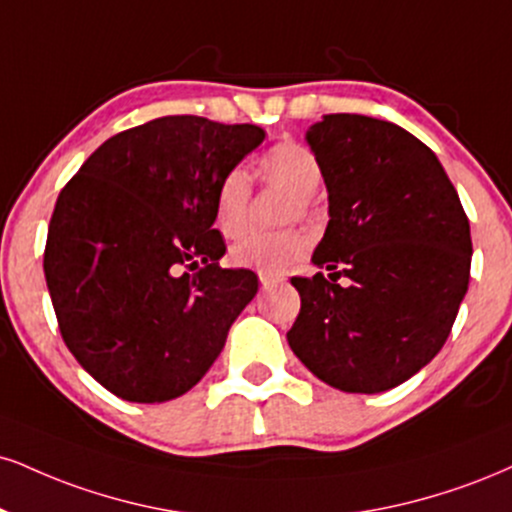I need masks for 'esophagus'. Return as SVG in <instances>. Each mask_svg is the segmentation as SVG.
Here are the masks:
<instances>
[{
    "label": "esophagus",
    "instance_id": "1",
    "mask_svg": "<svg viewBox=\"0 0 512 512\" xmlns=\"http://www.w3.org/2000/svg\"><path fill=\"white\" fill-rule=\"evenodd\" d=\"M257 276H260V283H262L264 288L276 286V283H281V281H283L281 276H274V274H267V272H257Z\"/></svg>",
    "mask_w": 512,
    "mask_h": 512
}]
</instances>
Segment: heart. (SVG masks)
Instances as JSON below:
<instances>
[{
	"instance_id": "heart-1",
	"label": "heart",
	"mask_w": 512,
	"mask_h": 512,
	"mask_svg": "<svg viewBox=\"0 0 512 512\" xmlns=\"http://www.w3.org/2000/svg\"><path fill=\"white\" fill-rule=\"evenodd\" d=\"M257 176L262 183L283 188L293 193L288 202L286 221H293L307 214L310 197L322 183V166L315 152L305 145L283 140L264 150L257 157ZM252 183L245 171H231L224 178L217 193V226L226 238H237L248 229ZM310 248V238L300 229H286L276 233H248L231 245V262L238 267H252L267 274H281L303 260Z\"/></svg>"
}]
</instances>
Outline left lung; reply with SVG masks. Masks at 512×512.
<instances>
[{"label": "left lung", "mask_w": 512, "mask_h": 512, "mask_svg": "<svg viewBox=\"0 0 512 512\" xmlns=\"http://www.w3.org/2000/svg\"><path fill=\"white\" fill-rule=\"evenodd\" d=\"M307 143L329 190L312 262L329 276L291 279L300 312L288 346L334 389L389 391L451 334L470 283V221L434 152L396 123L326 114Z\"/></svg>", "instance_id": "obj_1"}]
</instances>
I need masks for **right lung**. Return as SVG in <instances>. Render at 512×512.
Listing matches in <instances>:
<instances>
[{
    "label": "right lung",
    "instance_id": "add662e5",
    "mask_svg": "<svg viewBox=\"0 0 512 512\" xmlns=\"http://www.w3.org/2000/svg\"><path fill=\"white\" fill-rule=\"evenodd\" d=\"M264 140L252 123L162 116L116 133L54 205L45 279L61 338L114 396L164 403L193 389L255 298L221 269L224 178Z\"/></svg>",
    "mask_w": 512,
    "mask_h": 512
}]
</instances>
